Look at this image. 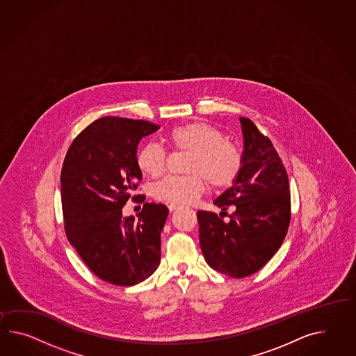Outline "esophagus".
<instances>
[{
    "instance_id": "34e87169",
    "label": "esophagus",
    "mask_w": 356,
    "mask_h": 356,
    "mask_svg": "<svg viewBox=\"0 0 356 356\" xmlns=\"http://www.w3.org/2000/svg\"><path fill=\"white\" fill-rule=\"evenodd\" d=\"M179 209V206H176V204H168V209L172 212L175 209Z\"/></svg>"
}]
</instances>
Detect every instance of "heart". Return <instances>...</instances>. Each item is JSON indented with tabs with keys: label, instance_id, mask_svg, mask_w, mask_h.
Returning a JSON list of instances; mask_svg holds the SVG:
<instances>
[{
	"label": "heart",
	"instance_id": "b5f03b06",
	"mask_svg": "<svg viewBox=\"0 0 356 356\" xmlns=\"http://www.w3.org/2000/svg\"><path fill=\"white\" fill-rule=\"evenodd\" d=\"M175 152L191 153L186 165L188 176H171L153 188V197L167 204H189L206 191L207 182L212 189L222 191L233 186L244 167L242 150L227 141L225 134L204 122H191L174 127L165 135ZM140 172L150 179L165 174L167 153L154 143H147L136 153Z\"/></svg>",
	"mask_w": 356,
	"mask_h": 356
}]
</instances>
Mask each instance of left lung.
Masks as SVG:
<instances>
[{
	"mask_svg": "<svg viewBox=\"0 0 356 356\" xmlns=\"http://www.w3.org/2000/svg\"><path fill=\"white\" fill-rule=\"evenodd\" d=\"M244 167L234 185L213 203L222 209L198 211L200 242L209 266L232 277H250L280 248L291 222V191L286 167L271 140L241 117ZM234 212L229 221L222 215Z\"/></svg>",
	"mask_w": 356,
	"mask_h": 356,
	"instance_id": "obj_1",
	"label": "left lung"
}]
</instances>
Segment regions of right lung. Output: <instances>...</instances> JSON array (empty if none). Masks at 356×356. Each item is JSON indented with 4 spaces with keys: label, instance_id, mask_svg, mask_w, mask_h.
<instances>
[{
    "label": "right lung",
    "instance_id": "right-lung-1",
    "mask_svg": "<svg viewBox=\"0 0 356 356\" xmlns=\"http://www.w3.org/2000/svg\"><path fill=\"white\" fill-rule=\"evenodd\" d=\"M152 122L103 117L72 141L61 167V207L70 244L96 277L114 286H135L156 271L161 233L168 216L162 203H145L140 217L123 218L141 172L136 165L140 140L156 132Z\"/></svg>",
    "mask_w": 356,
    "mask_h": 356
}]
</instances>
